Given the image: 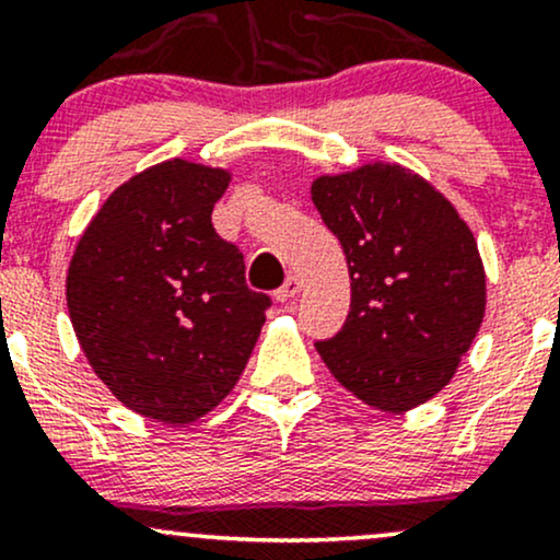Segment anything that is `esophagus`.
Returning <instances> with one entry per match:
<instances>
[{
  "label": "esophagus",
  "mask_w": 560,
  "mask_h": 560,
  "mask_svg": "<svg viewBox=\"0 0 560 560\" xmlns=\"http://www.w3.org/2000/svg\"><path fill=\"white\" fill-rule=\"evenodd\" d=\"M300 289H302V281L298 279V276H289L284 284L276 289V300H279V302L292 300L294 294H300Z\"/></svg>",
  "instance_id": "34e87169"
}]
</instances>
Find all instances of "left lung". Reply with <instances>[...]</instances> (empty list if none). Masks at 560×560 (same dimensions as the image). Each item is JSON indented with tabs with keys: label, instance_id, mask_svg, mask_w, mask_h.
Returning a JSON list of instances; mask_svg holds the SVG:
<instances>
[{
	"label": "left lung",
	"instance_id": "8db88e82",
	"mask_svg": "<svg viewBox=\"0 0 560 560\" xmlns=\"http://www.w3.org/2000/svg\"><path fill=\"white\" fill-rule=\"evenodd\" d=\"M313 205L350 268V313L316 342L363 402L402 413L453 378L485 318L477 240L432 184L397 163L318 176Z\"/></svg>",
	"mask_w": 560,
	"mask_h": 560
}]
</instances>
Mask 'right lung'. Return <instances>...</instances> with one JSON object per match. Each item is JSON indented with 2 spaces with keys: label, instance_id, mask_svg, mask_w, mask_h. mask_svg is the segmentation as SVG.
Returning a JSON list of instances; mask_svg holds the SVG:
<instances>
[{
  "label": "right lung",
  "instance_id": "add662e5",
  "mask_svg": "<svg viewBox=\"0 0 560 560\" xmlns=\"http://www.w3.org/2000/svg\"><path fill=\"white\" fill-rule=\"evenodd\" d=\"M231 173L173 158L107 197L70 258L66 298L94 374L126 408L171 427L240 382L271 298L244 281L213 208Z\"/></svg>",
  "mask_w": 560,
  "mask_h": 560
}]
</instances>
